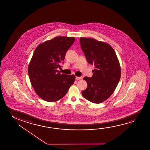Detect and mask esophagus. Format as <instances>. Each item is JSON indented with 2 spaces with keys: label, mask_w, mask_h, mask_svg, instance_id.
Returning a JSON list of instances; mask_svg holds the SVG:
<instances>
[{
  "label": "esophagus",
  "mask_w": 150,
  "mask_h": 150,
  "mask_svg": "<svg viewBox=\"0 0 150 150\" xmlns=\"http://www.w3.org/2000/svg\"><path fill=\"white\" fill-rule=\"evenodd\" d=\"M75 79H76V80H79V79H81V77H77V76H76Z\"/></svg>",
  "instance_id": "34e87169"
}]
</instances>
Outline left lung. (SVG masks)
I'll return each instance as SVG.
<instances>
[{
	"mask_svg": "<svg viewBox=\"0 0 150 150\" xmlns=\"http://www.w3.org/2000/svg\"><path fill=\"white\" fill-rule=\"evenodd\" d=\"M79 40L88 63L95 67L93 76L83 79L87 88L82 95L91 103H101L110 97L120 79L119 62L113 48L106 42L90 38Z\"/></svg>",
	"mask_w": 150,
	"mask_h": 150,
	"instance_id": "1",
	"label": "left lung"
}]
</instances>
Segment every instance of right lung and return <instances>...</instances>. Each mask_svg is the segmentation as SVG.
Segmentation results:
<instances>
[{"mask_svg": "<svg viewBox=\"0 0 150 150\" xmlns=\"http://www.w3.org/2000/svg\"><path fill=\"white\" fill-rule=\"evenodd\" d=\"M75 41L74 37H57L40 44L28 65L30 81L43 100L55 102L64 97L75 80L74 75L61 74L65 54Z\"/></svg>", "mask_w": 150, "mask_h": 150, "instance_id": "add662e5", "label": "right lung"}]
</instances>
